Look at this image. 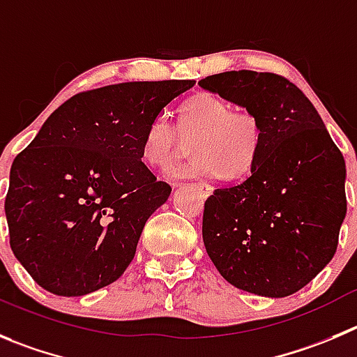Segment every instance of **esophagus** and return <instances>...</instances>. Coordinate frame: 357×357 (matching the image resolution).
<instances>
[{
    "instance_id": "obj_1",
    "label": "esophagus",
    "mask_w": 357,
    "mask_h": 357,
    "mask_svg": "<svg viewBox=\"0 0 357 357\" xmlns=\"http://www.w3.org/2000/svg\"><path fill=\"white\" fill-rule=\"evenodd\" d=\"M195 188L199 189V192H202L203 196H210L212 195V185L205 184V182H196V184H192Z\"/></svg>"
}]
</instances>
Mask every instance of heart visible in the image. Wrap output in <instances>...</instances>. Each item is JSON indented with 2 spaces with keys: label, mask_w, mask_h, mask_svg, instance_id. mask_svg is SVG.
Listing matches in <instances>:
<instances>
[{
  "label": "heart",
  "mask_w": 357,
  "mask_h": 357,
  "mask_svg": "<svg viewBox=\"0 0 357 357\" xmlns=\"http://www.w3.org/2000/svg\"><path fill=\"white\" fill-rule=\"evenodd\" d=\"M196 138L191 154L196 159L166 172L169 181L242 176L259 155L263 142L261 121L247 108H231L212 93H198L178 108L176 128L166 115L149 121L142 137V158L147 165L162 166L173 159L181 137Z\"/></svg>",
  "instance_id": "1"
}]
</instances>
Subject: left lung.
<instances>
[{
  "mask_svg": "<svg viewBox=\"0 0 357 357\" xmlns=\"http://www.w3.org/2000/svg\"><path fill=\"white\" fill-rule=\"evenodd\" d=\"M199 87L259 117L250 176L205 202L203 243L231 286L284 298L333 259L347 213L345 161L308 98L275 73L210 75Z\"/></svg>",
  "mask_w": 357,
  "mask_h": 357,
  "instance_id": "obj_1",
  "label": "left lung"
}]
</instances>
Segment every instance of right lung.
Returning a JSON list of instances; mask_svg holds the SVG:
<instances>
[{"label": "right lung", "instance_id": "right-lung-1", "mask_svg": "<svg viewBox=\"0 0 357 357\" xmlns=\"http://www.w3.org/2000/svg\"><path fill=\"white\" fill-rule=\"evenodd\" d=\"M195 84L124 82L75 94L13 159L10 247L38 286L84 296L130 266L145 222L172 192L142 162L145 126Z\"/></svg>", "mask_w": 357, "mask_h": 357}]
</instances>
